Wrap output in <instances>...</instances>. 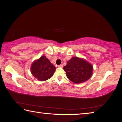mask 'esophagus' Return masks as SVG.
Segmentation results:
<instances>
[{"mask_svg": "<svg viewBox=\"0 0 122 122\" xmlns=\"http://www.w3.org/2000/svg\"><path fill=\"white\" fill-rule=\"evenodd\" d=\"M58 67H60V68H62V67H63V65H59V66H58Z\"/></svg>", "mask_w": 122, "mask_h": 122, "instance_id": "1", "label": "esophagus"}]
</instances>
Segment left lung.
Segmentation results:
<instances>
[{"instance_id":"obj_1","label":"left lung","mask_w":122,"mask_h":122,"mask_svg":"<svg viewBox=\"0 0 122 122\" xmlns=\"http://www.w3.org/2000/svg\"><path fill=\"white\" fill-rule=\"evenodd\" d=\"M67 77L76 84L84 83L90 78L93 72V66L85 59L72 57L63 67Z\"/></svg>"}]
</instances>
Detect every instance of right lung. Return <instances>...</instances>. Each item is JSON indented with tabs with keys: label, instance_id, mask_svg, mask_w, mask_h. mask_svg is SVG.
<instances>
[{
	"label": "right lung",
	"instance_id": "add662e5",
	"mask_svg": "<svg viewBox=\"0 0 122 122\" xmlns=\"http://www.w3.org/2000/svg\"><path fill=\"white\" fill-rule=\"evenodd\" d=\"M56 68L46 56H41L32 63L30 72L36 79L43 81L52 77Z\"/></svg>",
	"mask_w": 122,
	"mask_h": 122
}]
</instances>
